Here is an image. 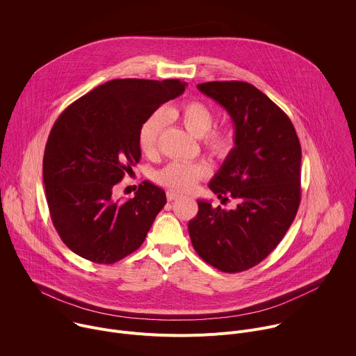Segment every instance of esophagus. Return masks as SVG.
<instances>
[{"mask_svg": "<svg viewBox=\"0 0 356 356\" xmlns=\"http://www.w3.org/2000/svg\"><path fill=\"white\" fill-rule=\"evenodd\" d=\"M166 197H168V200L169 201H173V200H177V198H181V194H179V193H176V191H168L166 193Z\"/></svg>", "mask_w": 356, "mask_h": 356, "instance_id": "1", "label": "esophagus"}]
</instances>
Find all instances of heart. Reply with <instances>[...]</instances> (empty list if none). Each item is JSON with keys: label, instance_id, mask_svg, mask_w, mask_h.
Here are the masks:
<instances>
[{"label": "heart", "instance_id": "1", "mask_svg": "<svg viewBox=\"0 0 356 356\" xmlns=\"http://www.w3.org/2000/svg\"><path fill=\"white\" fill-rule=\"evenodd\" d=\"M168 117L179 120L184 128L195 136H202L206 149L217 159L228 158L235 147L234 131L227 125L213 127L214 110L201 99H186L166 113L156 111L150 114L139 127L138 145L142 154L152 156L156 154L158 139ZM209 168L202 163L173 162L156 173V181L165 187L177 191H186L195 186L201 179L207 177Z\"/></svg>", "mask_w": 356, "mask_h": 356}]
</instances>
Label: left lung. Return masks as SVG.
Here are the masks:
<instances>
[{"mask_svg":"<svg viewBox=\"0 0 356 356\" xmlns=\"http://www.w3.org/2000/svg\"><path fill=\"white\" fill-rule=\"evenodd\" d=\"M222 106L235 125V147L210 188L232 197L235 210L198 200L188 222L198 257L225 273L261 264L290 228L301 198V146L290 118L273 101L245 81L197 86Z\"/></svg>","mask_w":356,"mask_h":356,"instance_id":"8db88e82","label":"left lung"}]
</instances>
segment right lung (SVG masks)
I'll return each mask as SVG.
<instances>
[{
	"instance_id": "obj_1",
	"label": "right lung",
	"mask_w": 356,
	"mask_h": 356,
	"mask_svg": "<svg viewBox=\"0 0 356 356\" xmlns=\"http://www.w3.org/2000/svg\"><path fill=\"white\" fill-rule=\"evenodd\" d=\"M184 87L176 79L111 80L54 124L43 155L46 201L60 239L79 257L111 265L143 243L166 204L165 191L142 181L134 198L120 201L114 188L140 161V124Z\"/></svg>"
}]
</instances>
